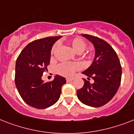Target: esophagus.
Masks as SVG:
<instances>
[{"label":"esophagus","instance_id":"esophagus-1","mask_svg":"<svg viewBox=\"0 0 134 134\" xmlns=\"http://www.w3.org/2000/svg\"><path fill=\"white\" fill-rule=\"evenodd\" d=\"M66 81H67V83H69V82H71L73 81V79H71V78H67V79H66Z\"/></svg>","mask_w":134,"mask_h":134}]
</instances>
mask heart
I'll return each instance as SVG.
<instances>
[{
	"mask_svg": "<svg viewBox=\"0 0 134 134\" xmlns=\"http://www.w3.org/2000/svg\"><path fill=\"white\" fill-rule=\"evenodd\" d=\"M68 44L78 54H81L86 50L87 43L81 37H75L70 40L68 42ZM58 48V44L55 43L53 45L51 53V55H54ZM80 69V65L77 63H62L59 64L56 67L57 73L65 77H71L76 71Z\"/></svg>",
	"mask_w": 134,
	"mask_h": 134,
	"instance_id": "b5f03b06",
	"label": "heart"
}]
</instances>
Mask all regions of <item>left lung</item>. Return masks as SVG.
I'll use <instances>...</instances> for the list:
<instances>
[{
  "instance_id": "8db88e82",
  "label": "left lung",
  "mask_w": 134,
  "mask_h": 134,
  "mask_svg": "<svg viewBox=\"0 0 134 134\" xmlns=\"http://www.w3.org/2000/svg\"><path fill=\"white\" fill-rule=\"evenodd\" d=\"M95 47V57L90 67L83 72L92 78L93 83L83 79L84 86L77 90L83 104L100 107L107 104L116 94L121 83L122 67L116 52L108 42L97 37L83 35Z\"/></svg>"
}]
</instances>
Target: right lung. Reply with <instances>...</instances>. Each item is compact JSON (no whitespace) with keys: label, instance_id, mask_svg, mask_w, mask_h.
<instances>
[{"label":"right lung","instance_id":"right-lung-1","mask_svg":"<svg viewBox=\"0 0 134 134\" xmlns=\"http://www.w3.org/2000/svg\"><path fill=\"white\" fill-rule=\"evenodd\" d=\"M61 36L48 37L29 43L19 55L15 67L16 87L24 102L29 106L44 109L59 99L66 80L56 75L51 81L42 80L50 64L53 44Z\"/></svg>","mask_w":134,"mask_h":134}]
</instances>
